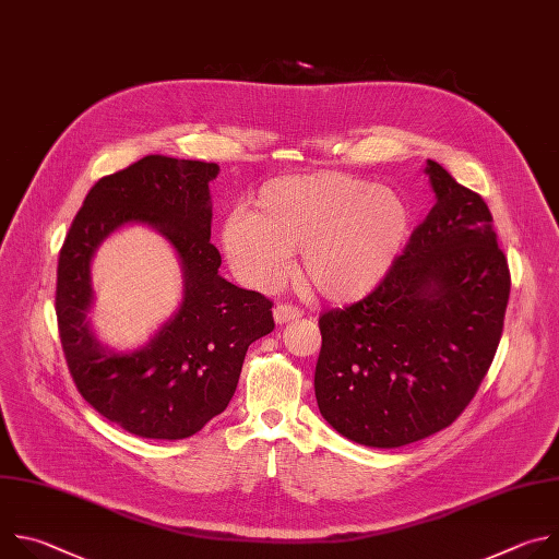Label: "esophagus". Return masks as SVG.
<instances>
[{
  "instance_id": "1",
  "label": "esophagus",
  "mask_w": 559,
  "mask_h": 559,
  "mask_svg": "<svg viewBox=\"0 0 559 559\" xmlns=\"http://www.w3.org/2000/svg\"><path fill=\"white\" fill-rule=\"evenodd\" d=\"M296 318H300V309H298V307L285 305V302H281V305L274 307V321H276V325L292 323V321H296Z\"/></svg>"
}]
</instances>
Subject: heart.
<instances>
[{"label":"heart","mask_w":559,"mask_h":559,"mask_svg":"<svg viewBox=\"0 0 559 559\" xmlns=\"http://www.w3.org/2000/svg\"><path fill=\"white\" fill-rule=\"evenodd\" d=\"M407 231L409 207L393 188L323 170L263 183L250 212L223 221L221 248L234 274L259 289L276 285L298 250L305 289L352 302L384 278Z\"/></svg>","instance_id":"1"}]
</instances>
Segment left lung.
Instances as JSON below:
<instances>
[{"label":"left lung","mask_w":559,"mask_h":559,"mask_svg":"<svg viewBox=\"0 0 559 559\" xmlns=\"http://www.w3.org/2000/svg\"><path fill=\"white\" fill-rule=\"evenodd\" d=\"M436 205L362 300L325 311L313 389L345 438L405 447L449 427L500 345L511 274L480 194L427 162Z\"/></svg>","instance_id":"left-lung-1"}]
</instances>
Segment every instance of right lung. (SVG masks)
<instances>
[{
  "label": "right lung",
  "instance_id": "add662e5",
  "mask_svg": "<svg viewBox=\"0 0 559 559\" xmlns=\"http://www.w3.org/2000/svg\"><path fill=\"white\" fill-rule=\"evenodd\" d=\"M218 166L147 154L99 179L76 212L57 265L55 311L70 376L84 401L128 433L183 440L225 412L248 347L274 330L272 300L218 274L210 243V181ZM167 236L185 270V300L147 346L112 353L94 336L90 263L119 226Z\"/></svg>",
  "mask_w": 559,
  "mask_h": 559
}]
</instances>
